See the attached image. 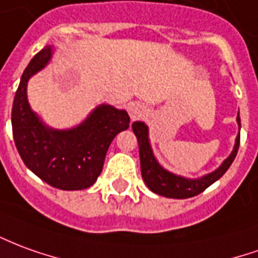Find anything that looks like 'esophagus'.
Instances as JSON below:
<instances>
[{
  "label": "esophagus",
  "mask_w": 258,
  "mask_h": 258,
  "mask_svg": "<svg viewBox=\"0 0 258 258\" xmlns=\"http://www.w3.org/2000/svg\"><path fill=\"white\" fill-rule=\"evenodd\" d=\"M145 107L141 103H131L128 106V114L131 120H138L145 114Z\"/></svg>",
  "instance_id": "obj_1"
}]
</instances>
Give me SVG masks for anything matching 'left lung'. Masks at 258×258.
Here are the masks:
<instances>
[{"instance_id": "obj_1", "label": "left lung", "mask_w": 258, "mask_h": 258, "mask_svg": "<svg viewBox=\"0 0 258 258\" xmlns=\"http://www.w3.org/2000/svg\"><path fill=\"white\" fill-rule=\"evenodd\" d=\"M236 121L239 124V133L236 137L235 147L232 149L230 155L221 163V166L215 169L214 172L204 174L198 179H187L179 174L169 172L160 165L158 159L155 158L154 151L149 142V131L148 125L142 121L133 123V131L138 140L140 147V160H141V174L142 179L148 185V188L155 194H159L167 198H190L198 196L211 184H214L217 180L222 177L225 172L229 169L232 162L235 160L239 144H240V116L237 113Z\"/></svg>"}]
</instances>
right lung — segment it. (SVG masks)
I'll use <instances>...</instances> for the list:
<instances>
[{
  "instance_id": "obj_1",
  "label": "right lung",
  "mask_w": 258,
  "mask_h": 258,
  "mask_svg": "<svg viewBox=\"0 0 258 258\" xmlns=\"http://www.w3.org/2000/svg\"><path fill=\"white\" fill-rule=\"evenodd\" d=\"M53 53L46 46L23 71L12 104L14 140L23 163L43 181L67 191L84 190L98 180L113 138L128 128L130 117L125 110L99 104L73 128L44 124L29 104L28 82L47 66Z\"/></svg>"
}]
</instances>
